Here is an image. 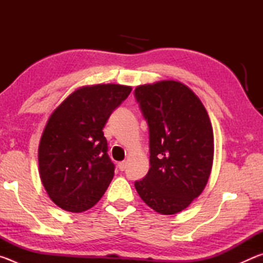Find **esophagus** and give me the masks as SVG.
Returning <instances> with one entry per match:
<instances>
[{
	"instance_id": "obj_1",
	"label": "esophagus",
	"mask_w": 263,
	"mask_h": 263,
	"mask_svg": "<svg viewBox=\"0 0 263 263\" xmlns=\"http://www.w3.org/2000/svg\"><path fill=\"white\" fill-rule=\"evenodd\" d=\"M126 161H121L118 163V167H119V169H121V171H124V169L126 168Z\"/></svg>"
}]
</instances>
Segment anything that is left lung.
<instances>
[{
    "label": "left lung",
    "mask_w": 263,
    "mask_h": 263,
    "mask_svg": "<svg viewBox=\"0 0 263 263\" xmlns=\"http://www.w3.org/2000/svg\"><path fill=\"white\" fill-rule=\"evenodd\" d=\"M135 96L149 128V171L137 193L161 215H175L202 194L213 163V130L198 96L180 81L141 84Z\"/></svg>",
    "instance_id": "obj_1"
}]
</instances>
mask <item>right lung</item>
<instances>
[{"label": "right lung", "instance_id": "1", "mask_svg": "<svg viewBox=\"0 0 263 263\" xmlns=\"http://www.w3.org/2000/svg\"><path fill=\"white\" fill-rule=\"evenodd\" d=\"M130 86H83L53 110L38 148L39 175L51 201L69 212L95 205L108 189L115 166L103 127L130 95Z\"/></svg>", "mask_w": 263, "mask_h": 263}]
</instances>
